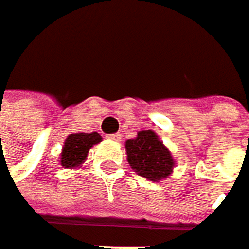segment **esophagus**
Returning a JSON list of instances; mask_svg holds the SVG:
<instances>
[{
  "label": "esophagus",
  "mask_w": 249,
  "mask_h": 249,
  "mask_svg": "<svg viewBox=\"0 0 249 249\" xmlns=\"http://www.w3.org/2000/svg\"><path fill=\"white\" fill-rule=\"evenodd\" d=\"M108 138L112 140V141H117V142L121 141V135L120 134H111V135H108Z\"/></svg>",
  "instance_id": "esophagus-1"
}]
</instances>
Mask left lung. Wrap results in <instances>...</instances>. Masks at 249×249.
Returning a JSON list of instances; mask_svg holds the SVG:
<instances>
[{
    "mask_svg": "<svg viewBox=\"0 0 249 249\" xmlns=\"http://www.w3.org/2000/svg\"><path fill=\"white\" fill-rule=\"evenodd\" d=\"M125 151L131 169L150 181L164 180L173 173V154L153 129L138 131L135 138L126 140Z\"/></svg>",
    "mask_w": 249,
    "mask_h": 249,
    "instance_id": "left-lung-1",
    "label": "left lung"
}]
</instances>
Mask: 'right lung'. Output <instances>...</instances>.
Returning a JSON list of instances; mask_svg holds the SVG:
<instances>
[{
    "label": "right lung",
    "instance_id": "add662e5",
    "mask_svg": "<svg viewBox=\"0 0 249 249\" xmlns=\"http://www.w3.org/2000/svg\"><path fill=\"white\" fill-rule=\"evenodd\" d=\"M102 137L98 132H75L69 134L63 142L59 157L60 166L65 169H79L88 157L89 150L99 144Z\"/></svg>",
    "mask_w": 249,
    "mask_h": 249
}]
</instances>
